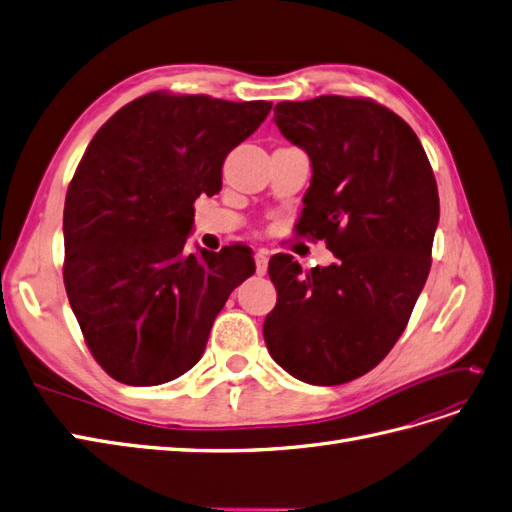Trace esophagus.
<instances>
[{"label": "esophagus", "mask_w": 512, "mask_h": 512, "mask_svg": "<svg viewBox=\"0 0 512 512\" xmlns=\"http://www.w3.org/2000/svg\"><path fill=\"white\" fill-rule=\"evenodd\" d=\"M254 258H256V273L258 275H265L267 267H269V252L267 250H258L254 254Z\"/></svg>", "instance_id": "obj_1"}]
</instances>
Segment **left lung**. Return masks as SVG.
<instances>
[{"instance_id": "left-lung-1", "label": "left lung", "mask_w": 512, "mask_h": 512, "mask_svg": "<svg viewBox=\"0 0 512 512\" xmlns=\"http://www.w3.org/2000/svg\"><path fill=\"white\" fill-rule=\"evenodd\" d=\"M273 111L314 168L297 228L337 262L303 273L290 254H275L277 303L262 333L294 378L344 384L391 352L427 282L436 177L414 130L376 100L318 96Z\"/></svg>"}]
</instances>
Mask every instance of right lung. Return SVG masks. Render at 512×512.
Masks as SVG:
<instances>
[{"mask_svg": "<svg viewBox=\"0 0 512 512\" xmlns=\"http://www.w3.org/2000/svg\"><path fill=\"white\" fill-rule=\"evenodd\" d=\"M271 102L151 91L91 138L68 185L64 284L85 344L117 382L153 386L192 369L228 294L254 273L247 245L185 252L200 194Z\"/></svg>", "mask_w": 512, "mask_h": 512, "instance_id": "right-lung-1", "label": "right lung"}]
</instances>
